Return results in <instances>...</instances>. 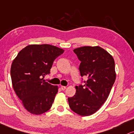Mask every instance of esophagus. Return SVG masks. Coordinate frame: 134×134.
I'll list each match as a JSON object with an SVG mask.
<instances>
[{
	"label": "esophagus",
	"mask_w": 134,
	"mask_h": 134,
	"mask_svg": "<svg viewBox=\"0 0 134 134\" xmlns=\"http://www.w3.org/2000/svg\"><path fill=\"white\" fill-rule=\"evenodd\" d=\"M60 88H61V90H62V91H65V88H66V87L65 86H61L60 87Z\"/></svg>",
	"instance_id": "obj_1"
}]
</instances>
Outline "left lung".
<instances>
[{
    "label": "left lung",
    "instance_id": "obj_1",
    "mask_svg": "<svg viewBox=\"0 0 134 134\" xmlns=\"http://www.w3.org/2000/svg\"><path fill=\"white\" fill-rule=\"evenodd\" d=\"M74 52L81 62L80 75L87 77V80L83 85L75 87V94L68 98L69 107L79 115H91L109 96L115 80V62L111 55L99 46L81 47Z\"/></svg>",
    "mask_w": 134,
    "mask_h": 134
}]
</instances>
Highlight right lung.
<instances>
[{"instance_id": "add662e5", "label": "right lung", "mask_w": 134, "mask_h": 134, "mask_svg": "<svg viewBox=\"0 0 134 134\" xmlns=\"http://www.w3.org/2000/svg\"><path fill=\"white\" fill-rule=\"evenodd\" d=\"M64 51L48 44L29 45L13 60L10 75L14 91L24 107L35 115L51 109L58 92L57 85L43 80L53 62Z\"/></svg>"}]
</instances>
